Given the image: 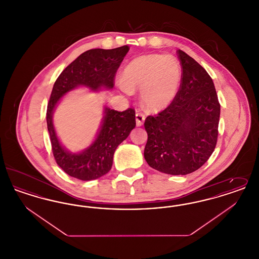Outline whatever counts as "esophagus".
<instances>
[{"instance_id":"obj_1","label":"esophagus","mask_w":259,"mask_h":259,"mask_svg":"<svg viewBox=\"0 0 259 259\" xmlns=\"http://www.w3.org/2000/svg\"><path fill=\"white\" fill-rule=\"evenodd\" d=\"M146 119V116L142 112H137L136 113V123L137 126H142L144 124V121Z\"/></svg>"}]
</instances>
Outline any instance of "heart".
Segmentation results:
<instances>
[{"mask_svg":"<svg viewBox=\"0 0 259 259\" xmlns=\"http://www.w3.org/2000/svg\"><path fill=\"white\" fill-rule=\"evenodd\" d=\"M182 70L172 55L148 54L137 57L124 69L123 77L116 80L126 94L141 90V100L149 111L167 108L176 97Z\"/></svg>","mask_w":259,"mask_h":259,"instance_id":"obj_1","label":"heart"}]
</instances>
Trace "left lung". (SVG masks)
Wrapping results in <instances>:
<instances>
[{"label":"left lung","instance_id":"1","mask_svg":"<svg viewBox=\"0 0 259 259\" xmlns=\"http://www.w3.org/2000/svg\"><path fill=\"white\" fill-rule=\"evenodd\" d=\"M180 89L172 103L145 120V159L168 175H187L202 167L218 142L221 105L206 70L183 50Z\"/></svg>","mask_w":259,"mask_h":259}]
</instances>
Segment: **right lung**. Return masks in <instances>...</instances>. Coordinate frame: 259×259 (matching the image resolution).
I'll list each match as a JSON object with an SVG mask.
<instances>
[{
	"instance_id": "obj_1",
	"label": "right lung",
	"mask_w": 259,
	"mask_h": 259,
	"mask_svg": "<svg viewBox=\"0 0 259 259\" xmlns=\"http://www.w3.org/2000/svg\"><path fill=\"white\" fill-rule=\"evenodd\" d=\"M129 50L123 46L113 50H87L62 72L52 88L47 122L53 156L64 172L77 180H96L111 170L115 149L135 128V110L117 111L106 108L96 140L79 153H71L62 147L53 127V111L63 95L75 87L112 88L116 71Z\"/></svg>"
}]
</instances>
